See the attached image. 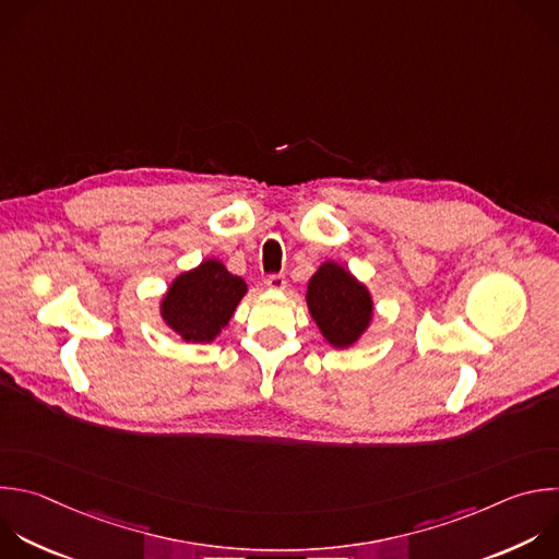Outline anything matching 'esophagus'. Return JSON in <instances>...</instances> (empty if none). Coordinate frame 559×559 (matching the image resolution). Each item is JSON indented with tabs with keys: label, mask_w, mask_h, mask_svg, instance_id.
Masks as SVG:
<instances>
[{
	"label": "esophagus",
	"mask_w": 559,
	"mask_h": 559,
	"mask_svg": "<svg viewBox=\"0 0 559 559\" xmlns=\"http://www.w3.org/2000/svg\"><path fill=\"white\" fill-rule=\"evenodd\" d=\"M265 285L270 287V289H285L287 287V278L283 276V274H270L267 278H265Z\"/></svg>",
	"instance_id": "esophagus-1"
}]
</instances>
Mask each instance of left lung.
Listing matches in <instances>:
<instances>
[{"mask_svg":"<svg viewBox=\"0 0 559 559\" xmlns=\"http://www.w3.org/2000/svg\"><path fill=\"white\" fill-rule=\"evenodd\" d=\"M307 307L324 340L335 348H348L373 320V298L348 270L326 261L309 278Z\"/></svg>","mask_w":559,"mask_h":559,"instance_id":"8db88e82","label":"left lung"}]
</instances>
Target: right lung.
<instances>
[{
    "label": "right lung",
    "mask_w": 559,
    "mask_h": 559,
    "mask_svg": "<svg viewBox=\"0 0 559 559\" xmlns=\"http://www.w3.org/2000/svg\"><path fill=\"white\" fill-rule=\"evenodd\" d=\"M248 285L217 259L181 272L159 302V316L186 342H213L228 326Z\"/></svg>",
    "instance_id": "add662e5"
}]
</instances>
